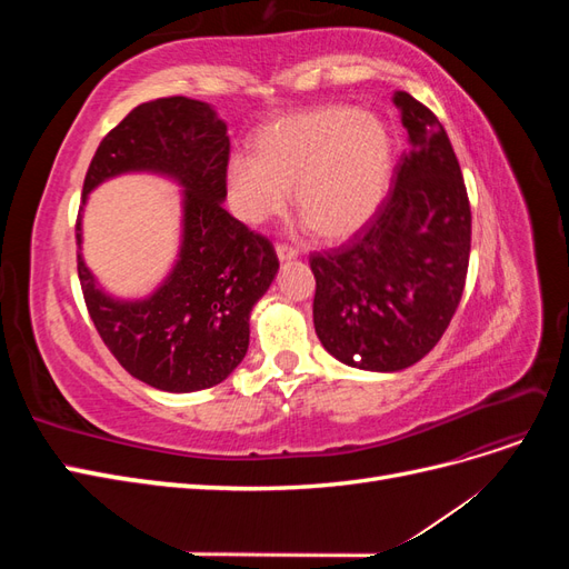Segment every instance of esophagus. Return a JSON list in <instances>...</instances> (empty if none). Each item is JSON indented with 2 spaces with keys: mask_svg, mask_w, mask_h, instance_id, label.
Here are the masks:
<instances>
[{
  "mask_svg": "<svg viewBox=\"0 0 569 569\" xmlns=\"http://www.w3.org/2000/svg\"><path fill=\"white\" fill-rule=\"evenodd\" d=\"M274 251H278L280 261H291V258L299 256V251L295 247H289V244H278V249H274Z\"/></svg>",
  "mask_w": 569,
  "mask_h": 569,
  "instance_id": "esophagus-1",
  "label": "esophagus"
}]
</instances>
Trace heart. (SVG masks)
Returning <instances> with one entry per match:
<instances>
[{"label": "heart", "instance_id": "b5f03b06", "mask_svg": "<svg viewBox=\"0 0 569 569\" xmlns=\"http://www.w3.org/2000/svg\"><path fill=\"white\" fill-rule=\"evenodd\" d=\"M234 153L228 187L237 216L263 222L295 187L297 211L322 239H349L380 209L391 182L393 142L380 118L353 107L284 116Z\"/></svg>", "mask_w": 569, "mask_h": 569}]
</instances>
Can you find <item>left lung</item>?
Masks as SVG:
<instances>
[{"mask_svg":"<svg viewBox=\"0 0 569 569\" xmlns=\"http://www.w3.org/2000/svg\"><path fill=\"white\" fill-rule=\"evenodd\" d=\"M408 130L387 199L347 244L311 253L313 325L343 366L399 372L437 347L462 297L472 213L439 118L408 92Z\"/></svg>","mask_w":569,"mask_h":569,"instance_id":"1","label":"left lung"}]
</instances>
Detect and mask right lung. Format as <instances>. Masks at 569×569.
Here are the masks:
<instances>
[{
    "instance_id": "right-lung-1",
    "label": "right lung",
    "mask_w": 569,
    "mask_h": 569,
    "mask_svg": "<svg viewBox=\"0 0 569 569\" xmlns=\"http://www.w3.org/2000/svg\"><path fill=\"white\" fill-rule=\"evenodd\" d=\"M228 126L206 101L163 97L134 107L101 140L82 184L157 173L182 187V244L163 284L147 299L109 297L78 251L90 318L109 351L137 380L173 393L220 385L249 349V316L278 274L270 239L232 218ZM82 209L76 222L82 244Z\"/></svg>"
}]
</instances>
